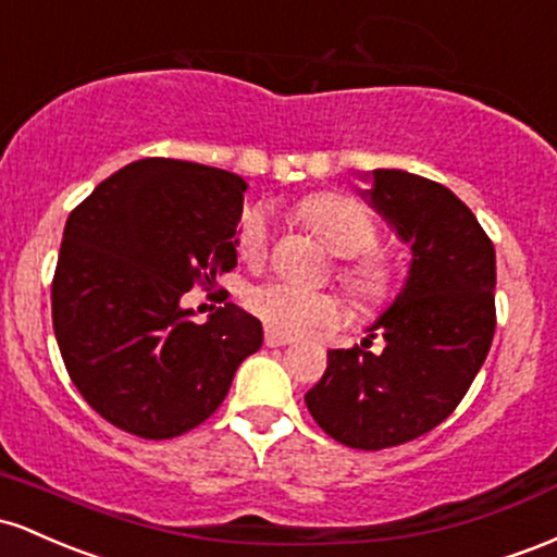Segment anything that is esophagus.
<instances>
[{"mask_svg":"<svg viewBox=\"0 0 557 557\" xmlns=\"http://www.w3.org/2000/svg\"><path fill=\"white\" fill-rule=\"evenodd\" d=\"M289 336H281V334H276V331H271L268 329L265 331V345L268 347H284V345H289Z\"/></svg>","mask_w":557,"mask_h":557,"instance_id":"obj_1","label":"esophagus"}]
</instances>
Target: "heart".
Masks as SVG:
<instances>
[{
    "instance_id": "1",
    "label": "heart",
    "mask_w": 557,
    "mask_h": 557,
    "mask_svg": "<svg viewBox=\"0 0 557 557\" xmlns=\"http://www.w3.org/2000/svg\"><path fill=\"white\" fill-rule=\"evenodd\" d=\"M297 218L315 231L331 252L339 255V276L345 289L366 308H379L395 295L397 265L379 249V223L358 199L339 191H318L297 202ZM268 212L247 208L236 226V249L242 260L260 262L268 252ZM245 305L268 329L281 336H299L329 329L339 321V302L326 292H312L284 278H268L245 292Z\"/></svg>"
}]
</instances>
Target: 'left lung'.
I'll use <instances>...</instances> for the list:
<instances>
[{"mask_svg":"<svg viewBox=\"0 0 557 557\" xmlns=\"http://www.w3.org/2000/svg\"><path fill=\"white\" fill-rule=\"evenodd\" d=\"M373 208L410 249L403 295L352 349H329L323 379L305 395L331 440L384 449L429 434L476 379L495 336V245L447 186L405 171H373Z\"/></svg>","mask_w":557,"mask_h":557,"instance_id":"1","label":"left lung"}]
</instances>
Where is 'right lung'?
Wrapping results in <instances>:
<instances>
[{"instance_id": "add662e5", "label": "right lung", "mask_w": 557, "mask_h": 557, "mask_svg": "<svg viewBox=\"0 0 557 557\" xmlns=\"http://www.w3.org/2000/svg\"><path fill=\"white\" fill-rule=\"evenodd\" d=\"M247 184L199 162L144 158L104 178L65 223L52 326L67 376L104 421L173 440L215 413L262 326L226 302L197 326L178 299L236 268Z\"/></svg>"}]
</instances>
